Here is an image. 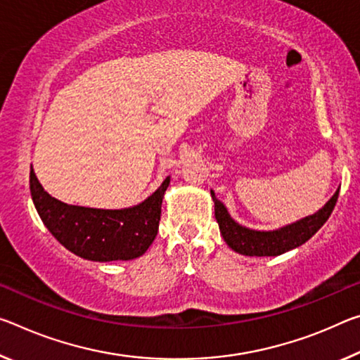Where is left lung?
Here are the masks:
<instances>
[{"label":"left lung","mask_w":360,"mask_h":360,"mask_svg":"<svg viewBox=\"0 0 360 360\" xmlns=\"http://www.w3.org/2000/svg\"><path fill=\"white\" fill-rule=\"evenodd\" d=\"M338 193L340 189L317 213L306 216V218L277 231H253L240 226L231 218L226 207L216 198L213 191H211V197L214 202V216L219 224L222 238L233 252L245 256H277L303 245L321 229L332 214L336 200H338Z\"/></svg>","instance_id":"obj_1"}]
</instances>
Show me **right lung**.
<instances>
[{
  "instance_id": "1",
  "label": "right lung",
  "mask_w": 360,
  "mask_h": 360,
  "mask_svg": "<svg viewBox=\"0 0 360 360\" xmlns=\"http://www.w3.org/2000/svg\"><path fill=\"white\" fill-rule=\"evenodd\" d=\"M169 176L144 202L124 210L67 205L51 197L30 169V192L39 218L68 252L89 261H128L147 252L158 232Z\"/></svg>"
}]
</instances>
